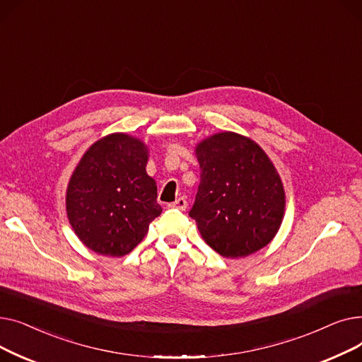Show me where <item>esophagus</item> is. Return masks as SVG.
Masks as SVG:
<instances>
[{
    "label": "esophagus",
    "mask_w": 362,
    "mask_h": 362,
    "mask_svg": "<svg viewBox=\"0 0 362 362\" xmlns=\"http://www.w3.org/2000/svg\"><path fill=\"white\" fill-rule=\"evenodd\" d=\"M168 206H170V208H176V210H179V211H186L187 201H186L185 198H179V199H176L175 202H171Z\"/></svg>",
    "instance_id": "esophagus-1"
}]
</instances>
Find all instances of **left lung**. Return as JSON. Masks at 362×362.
<instances>
[{
	"label": "left lung",
	"mask_w": 362,
	"mask_h": 362,
	"mask_svg": "<svg viewBox=\"0 0 362 362\" xmlns=\"http://www.w3.org/2000/svg\"><path fill=\"white\" fill-rule=\"evenodd\" d=\"M195 154L201 183L189 216L202 239L226 258L267 246L280 229L286 197L264 149L239 133L220 132L201 141Z\"/></svg>",
	"instance_id": "8db88e82"
}]
</instances>
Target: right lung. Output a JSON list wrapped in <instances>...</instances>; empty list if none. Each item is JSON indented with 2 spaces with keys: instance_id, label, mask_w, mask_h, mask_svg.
I'll return each mask as SVG.
<instances>
[{
  "instance_id": "1",
  "label": "right lung",
  "mask_w": 362,
  "mask_h": 362,
  "mask_svg": "<svg viewBox=\"0 0 362 362\" xmlns=\"http://www.w3.org/2000/svg\"><path fill=\"white\" fill-rule=\"evenodd\" d=\"M146 163L148 146L127 133H111L88 148L66 192L69 223L86 248L123 257L142 242L163 211Z\"/></svg>"
}]
</instances>
